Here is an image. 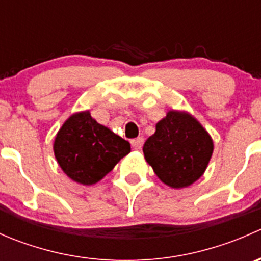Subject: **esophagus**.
Returning a JSON list of instances; mask_svg holds the SVG:
<instances>
[{"label":"esophagus","instance_id":"esophagus-1","mask_svg":"<svg viewBox=\"0 0 261 261\" xmlns=\"http://www.w3.org/2000/svg\"><path fill=\"white\" fill-rule=\"evenodd\" d=\"M131 145L135 150H140L144 145V139L143 138H136L134 140H131Z\"/></svg>","mask_w":261,"mask_h":261}]
</instances>
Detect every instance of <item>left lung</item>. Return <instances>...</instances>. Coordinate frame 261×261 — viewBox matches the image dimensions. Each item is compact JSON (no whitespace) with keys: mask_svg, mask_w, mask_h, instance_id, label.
Wrapping results in <instances>:
<instances>
[{"mask_svg":"<svg viewBox=\"0 0 261 261\" xmlns=\"http://www.w3.org/2000/svg\"><path fill=\"white\" fill-rule=\"evenodd\" d=\"M143 151L163 183L184 188L203 175L212 156L213 141L193 116L172 110L156 123Z\"/></svg>","mask_w":261,"mask_h":261,"instance_id":"8db88e82","label":"left lung"}]
</instances>
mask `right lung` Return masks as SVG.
<instances>
[{
    "label": "right lung",
    "instance_id": "1",
    "mask_svg": "<svg viewBox=\"0 0 261 261\" xmlns=\"http://www.w3.org/2000/svg\"><path fill=\"white\" fill-rule=\"evenodd\" d=\"M130 151L128 141L97 122L89 111L70 116L54 140L58 164L70 179L83 186L101 180Z\"/></svg>",
    "mask_w": 261,
    "mask_h": 261
}]
</instances>
